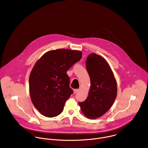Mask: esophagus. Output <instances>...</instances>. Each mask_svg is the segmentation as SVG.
I'll return each instance as SVG.
<instances>
[{
	"label": "esophagus",
	"mask_w": 148,
	"mask_h": 148,
	"mask_svg": "<svg viewBox=\"0 0 148 148\" xmlns=\"http://www.w3.org/2000/svg\"><path fill=\"white\" fill-rule=\"evenodd\" d=\"M78 91H79V90H78V89H75V90H74V94L77 93Z\"/></svg>",
	"instance_id": "34e87169"
}]
</instances>
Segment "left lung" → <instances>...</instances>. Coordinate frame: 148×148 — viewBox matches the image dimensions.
<instances>
[{"label":"left lung","mask_w":148,"mask_h":148,"mask_svg":"<svg viewBox=\"0 0 148 148\" xmlns=\"http://www.w3.org/2000/svg\"><path fill=\"white\" fill-rule=\"evenodd\" d=\"M86 69L91 87L87 99L79 105L82 114L91 119L101 117L112 106L117 95L116 81L107 60L90 54L86 60Z\"/></svg>","instance_id":"left-lung-1"}]
</instances>
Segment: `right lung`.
Here are the masks:
<instances>
[{
    "instance_id": "add662e5",
    "label": "right lung",
    "mask_w": 148,
    "mask_h": 148,
    "mask_svg": "<svg viewBox=\"0 0 148 148\" xmlns=\"http://www.w3.org/2000/svg\"><path fill=\"white\" fill-rule=\"evenodd\" d=\"M82 52L69 49L50 50L36 62L29 77V90L35 108L45 116L60 115L73 94L67 70L80 60Z\"/></svg>"
}]
</instances>
